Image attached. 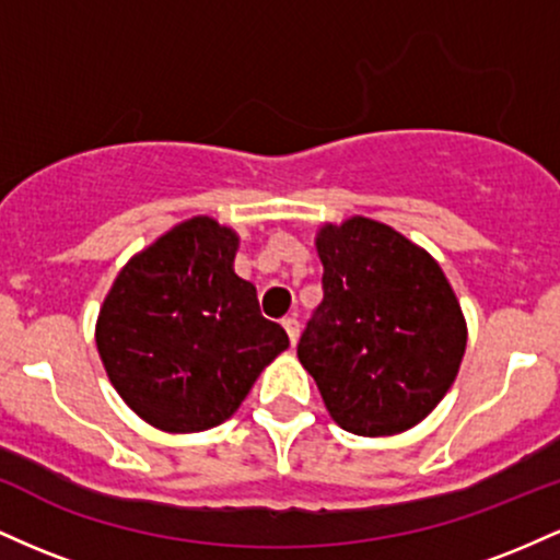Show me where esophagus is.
Here are the masks:
<instances>
[{"instance_id":"1","label":"esophagus","mask_w":560,"mask_h":560,"mask_svg":"<svg viewBox=\"0 0 560 560\" xmlns=\"http://www.w3.org/2000/svg\"><path fill=\"white\" fill-rule=\"evenodd\" d=\"M281 326H284L287 334H289V342L298 345V339H300V320H298V316H287L284 320H281Z\"/></svg>"}]
</instances>
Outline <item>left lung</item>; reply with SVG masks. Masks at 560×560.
Masks as SVG:
<instances>
[{
  "label": "left lung",
  "instance_id": "left-lung-1",
  "mask_svg": "<svg viewBox=\"0 0 560 560\" xmlns=\"http://www.w3.org/2000/svg\"><path fill=\"white\" fill-rule=\"evenodd\" d=\"M324 300L298 358L345 432L387 436L427 419L458 376L466 320L427 249L355 215L316 236Z\"/></svg>",
  "mask_w": 560,
  "mask_h": 560
}]
</instances>
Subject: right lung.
Masks as SVG:
<instances>
[{
	"mask_svg": "<svg viewBox=\"0 0 560 560\" xmlns=\"http://www.w3.org/2000/svg\"><path fill=\"white\" fill-rule=\"evenodd\" d=\"M240 236L189 218L118 273L96 318V350L128 408L163 432H205L234 416L289 347L234 273Z\"/></svg>",
	"mask_w": 560,
	"mask_h": 560,
	"instance_id": "obj_1",
	"label": "right lung"
}]
</instances>
